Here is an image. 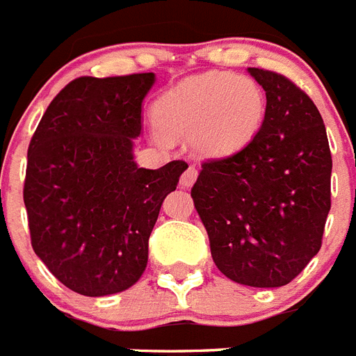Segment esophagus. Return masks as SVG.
<instances>
[{
  "label": "esophagus",
  "instance_id": "1",
  "mask_svg": "<svg viewBox=\"0 0 356 356\" xmlns=\"http://www.w3.org/2000/svg\"><path fill=\"white\" fill-rule=\"evenodd\" d=\"M195 179H197V170H195V166H188L186 172L181 175V186L190 188L195 183Z\"/></svg>",
  "mask_w": 356,
  "mask_h": 356
}]
</instances>
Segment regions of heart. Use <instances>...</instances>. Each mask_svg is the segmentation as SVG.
Masks as SVG:
<instances>
[{
    "instance_id": "heart-1",
    "label": "heart",
    "mask_w": 356,
    "mask_h": 356,
    "mask_svg": "<svg viewBox=\"0 0 356 356\" xmlns=\"http://www.w3.org/2000/svg\"><path fill=\"white\" fill-rule=\"evenodd\" d=\"M267 98L252 78L207 73L179 83L155 106V120L173 137H192L204 157H228L252 143Z\"/></svg>"
}]
</instances>
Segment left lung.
Returning <instances> with one entry per match:
<instances>
[{
  "label": "left lung",
  "mask_w": 356,
  "mask_h": 356,
  "mask_svg": "<svg viewBox=\"0 0 356 356\" xmlns=\"http://www.w3.org/2000/svg\"><path fill=\"white\" fill-rule=\"evenodd\" d=\"M248 73L267 95L261 129L238 153L203 163L192 199L227 278L282 287L322 247L333 161L313 100L283 74Z\"/></svg>",
  "instance_id": "left-lung-1"
}]
</instances>
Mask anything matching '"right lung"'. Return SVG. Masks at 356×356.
I'll use <instances>...</instances> for the list:
<instances>
[{"instance_id": "add662e5", "label": "right lung", "mask_w": 356, "mask_h": 356, "mask_svg": "<svg viewBox=\"0 0 356 356\" xmlns=\"http://www.w3.org/2000/svg\"><path fill=\"white\" fill-rule=\"evenodd\" d=\"M155 74L82 76L49 104L27 153L23 201L34 252L71 291L122 293L148 265V239L184 161L138 168L133 140Z\"/></svg>"}]
</instances>
